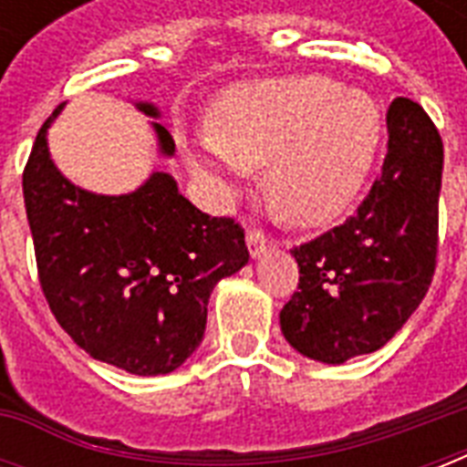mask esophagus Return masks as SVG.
<instances>
[{
  "label": "esophagus",
  "instance_id": "1",
  "mask_svg": "<svg viewBox=\"0 0 467 467\" xmlns=\"http://www.w3.org/2000/svg\"><path fill=\"white\" fill-rule=\"evenodd\" d=\"M247 249L252 259H259L269 252V240H266V234L262 230H249L247 233Z\"/></svg>",
  "mask_w": 467,
  "mask_h": 467
}]
</instances>
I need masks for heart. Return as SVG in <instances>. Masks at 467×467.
Returning <instances> with one entry per match:
<instances>
[{
	"label": "heart",
	"instance_id": "b5f03b06",
	"mask_svg": "<svg viewBox=\"0 0 467 467\" xmlns=\"http://www.w3.org/2000/svg\"><path fill=\"white\" fill-rule=\"evenodd\" d=\"M383 138L376 99L322 75L259 79L213 101L208 133H179L191 174L220 201L264 167V196L291 225L317 227L347 208Z\"/></svg>",
	"mask_w": 467,
	"mask_h": 467
}]
</instances>
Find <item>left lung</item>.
<instances>
[{"label":"left lung","mask_w":467,"mask_h":467,"mask_svg":"<svg viewBox=\"0 0 467 467\" xmlns=\"http://www.w3.org/2000/svg\"><path fill=\"white\" fill-rule=\"evenodd\" d=\"M443 142L417 101L388 109V155L356 215L291 252L298 291L281 332L298 354L347 363L373 354L424 300L436 266Z\"/></svg>","instance_id":"obj_1"}]
</instances>
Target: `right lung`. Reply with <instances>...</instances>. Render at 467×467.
Returning a JSON list of instances; mask_svg holds the SVG:
<instances>
[{"label":"right lung","instance_id":"obj_1","mask_svg":"<svg viewBox=\"0 0 467 467\" xmlns=\"http://www.w3.org/2000/svg\"><path fill=\"white\" fill-rule=\"evenodd\" d=\"M62 109L38 130L24 171L47 306L91 358L133 376L171 373L203 341L213 288L249 262L244 233L198 211L167 171L120 196L75 186L47 150V128ZM135 109L161 116L150 101ZM152 130L160 155L174 157L167 128L152 120Z\"/></svg>","mask_w":467,"mask_h":467}]
</instances>
